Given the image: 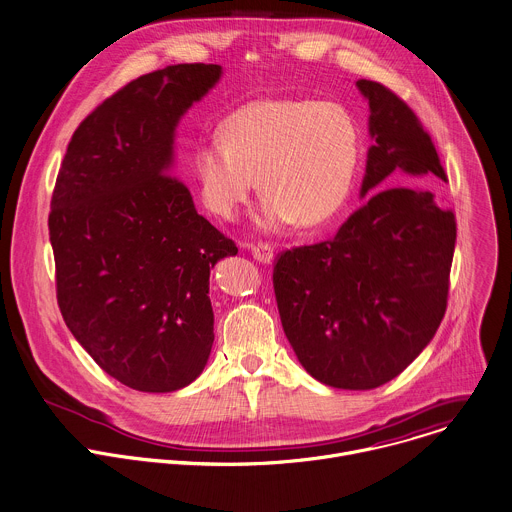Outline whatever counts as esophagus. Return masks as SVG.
Segmentation results:
<instances>
[{"label":"esophagus","instance_id":"obj_1","mask_svg":"<svg viewBox=\"0 0 512 512\" xmlns=\"http://www.w3.org/2000/svg\"><path fill=\"white\" fill-rule=\"evenodd\" d=\"M251 253H253V257H255L259 263H263V265L273 263V257H275L273 247H271L269 243H257V245H251Z\"/></svg>","mask_w":512,"mask_h":512}]
</instances>
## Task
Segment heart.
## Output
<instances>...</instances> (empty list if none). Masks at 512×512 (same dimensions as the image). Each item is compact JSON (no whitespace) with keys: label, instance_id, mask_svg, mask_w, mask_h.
I'll return each instance as SVG.
<instances>
[{"label":"heart","instance_id":"1","mask_svg":"<svg viewBox=\"0 0 512 512\" xmlns=\"http://www.w3.org/2000/svg\"><path fill=\"white\" fill-rule=\"evenodd\" d=\"M221 140L195 148L193 173L211 213L235 219L257 189L259 225L311 229L333 219L354 189L364 136L354 114L313 98H265L229 114Z\"/></svg>","mask_w":512,"mask_h":512}]
</instances>
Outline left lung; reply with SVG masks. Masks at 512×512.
Masks as SVG:
<instances>
[{"label":"left lung","mask_w":512,"mask_h":512,"mask_svg":"<svg viewBox=\"0 0 512 512\" xmlns=\"http://www.w3.org/2000/svg\"><path fill=\"white\" fill-rule=\"evenodd\" d=\"M356 84L374 140L360 197L372 195L329 241L277 255L273 289L307 374L372 390L420 356L444 317L456 219L430 189L448 179L418 116L390 88Z\"/></svg>","instance_id":"1"}]
</instances>
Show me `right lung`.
I'll list each match as a JSON object with an SVG mask.
<instances>
[{"instance_id":"1","label":"right lung","mask_w":512,"mask_h":512,"mask_svg":"<svg viewBox=\"0 0 512 512\" xmlns=\"http://www.w3.org/2000/svg\"><path fill=\"white\" fill-rule=\"evenodd\" d=\"M217 64L144 74L88 114L68 144L48 219L62 317L120 384L195 382L213 348L209 275L237 247L175 175V130L221 78Z\"/></svg>"}]
</instances>
